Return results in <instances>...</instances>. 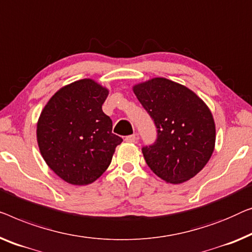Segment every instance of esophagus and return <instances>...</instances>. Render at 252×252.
<instances>
[{
  "instance_id": "34e87169",
  "label": "esophagus",
  "mask_w": 252,
  "mask_h": 252,
  "mask_svg": "<svg viewBox=\"0 0 252 252\" xmlns=\"http://www.w3.org/2000/svg\"><path fill=\"white\" fill-rule=\"evenodd\" d=\"M125 141L128 142V143H135V141H136V135L135 134L128 135V136L125 137Z\"/></svg>"
}]
</instances>
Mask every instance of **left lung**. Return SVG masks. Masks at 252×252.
<instances>
[{
	"mask_svg": "<svg viewBox=\"0 0 252 252\" xmlns=\"http://www.w3.org/2000/svg\"><path fill=\"white\" fill-rule=\"evenodd\" d=\"M133 90L157 128L156 141L142 148L147 165L168 183L194 177L210 159L216 140L213 115L205 102L166 78H153Z\"/></svg>",
	"mask_w": 252,
	"mask_h": 252,
	"instance_id": "8db88e82",
	"label": "left lung"
}]
</instances>
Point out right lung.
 Listing matches in <instances>:
<instances>
[{"instance_id": "1", "label": "right lung", "mask_w": 252, "mask_h": 252, "mask_svg": "<svg viewBox=\"0 0 252 252\" xmlns=\"http://www.w3.org/2000/svg\"><path fill=\"white\" fill-rule=\"evenodd\" d=\"M108 90L92 79L63 87L47 102L37 124L39 151L47 166L72 185L96 181L123 138L102 111Z\"/></svg>"}]
</instances>
